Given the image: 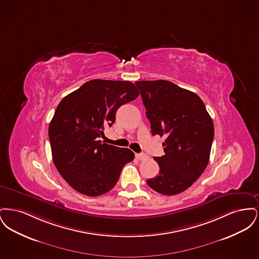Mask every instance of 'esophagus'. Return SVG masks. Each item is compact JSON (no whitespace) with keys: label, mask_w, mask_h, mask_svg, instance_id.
I'll list each match as a JSON object with an SVG mask.
<instances>
[{"label":"esophagus","mask_w":259,"mask_h":259,"mask_svg":"<svg viewBox=\"0 0 259 259\" xmlns=\"http://www.w3.org/2000/svg\"><path fill=\"white\" fill-rule=\"evenodd\" d=\"M136 158L139 160H145L146 158H148V155L144 153H136Z\"/></svg>","instance_id":"1"}]
</instances>
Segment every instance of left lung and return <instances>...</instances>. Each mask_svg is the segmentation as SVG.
<instances>
[{"label":"left lung","mask_w":259,"mask_h":259,"mask_svg":"<svg viewBox=\"0 0 259 259\" xmlns=\"http://www.w3.org/2000/svg\"><path fill=\"white\" fill-rule=\"evenodd\" d=\"M150 121L151 134L165 137V155L154 157L159 174L150 188L163 195L182 193L196 182L209 163L213 123L203 101L168 80L136 81Z\"/></svg>","instance_id":"obj_1"}]
</instances>
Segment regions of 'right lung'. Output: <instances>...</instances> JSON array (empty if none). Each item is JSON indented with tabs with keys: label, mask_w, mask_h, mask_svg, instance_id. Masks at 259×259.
Segmentation results:
<instances>
[{
	"label": "right lung",
	"mask_w": 259,
	"mask_h": 259,
	"mask_svg": "<svg viewBox=\"0 0 259 259\" xmlns=\"http://www.w3.org/2000/svg\"><path fill=\"white\" fill-rule=\"evenodd\" d=\"M139 91L130 81L93 79L62 99L49 128L53 163L76 190L95 197L116 185L134 152L104 144L100 137L112 126L115 113L135 100Z\"/></svg>",
	"instance_id": "right-lung-1"
}]
</instances>
